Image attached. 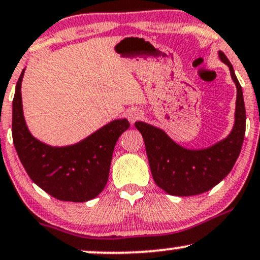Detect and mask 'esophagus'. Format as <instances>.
<instances>
[{"label": "esophagus", "mask_w": 260, "mask_h": 260, "mask_svg": "<svg viewBox=\"0 0 260 260\" xmlns=\"http://www.w3.org/2000/svg\"><path fill=\"white\" fill-rule=\"evenodd\" d=\"M143 116H144L143 112L140 110H132V111L128 112L127 118H128V121L131 122V123H134L136 121H138V120H140V118H143Z\"/></svg>", "instance_id": "34e87169"}]
</instances>
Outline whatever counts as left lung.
<instances>
[{
  "label": "left lung",
  "instance_id": "8db88e82",
  "mask_svg": "<svg viewBox=\"0 0 260 260\" xmlns=\"http://www.w3.org/2000/svg\"><path fill=\"white\" fill-rule=\"evenodd\" d=\"M219 57L229 67L237 88L235 126L228 138L208 149L187 150L160 128L144 122L134 123L144 138L152 178L170 195L192 196L208 191L230 173L241 152L246 132L242 88L226 55L219 52Z\"/></svg>",
  "mask_w": 260,
  "mask_h": 260
}]
</instances>
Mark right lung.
Instances as JSON below:
<instances>
[{
  "mask_svg": "<svg viewBox=\"0 0 260 260\" xmlns=\"http://www.w3.org/2000/svg\"><path fill=\"white\" fill-rule=\"evenodd\" d=\"M15 87L12 115L13 143L31 180L60 201L86 202L106 185L117 139L129 127L126 118L115 120L88 138L70 146L53 148L31 136L23 116L21 80Z\"/></svg>",
  "mask_w": 260,
  "mask_h": 260,
  "instance_id": "1",
  "label": "right lung"
}]
</instances>
